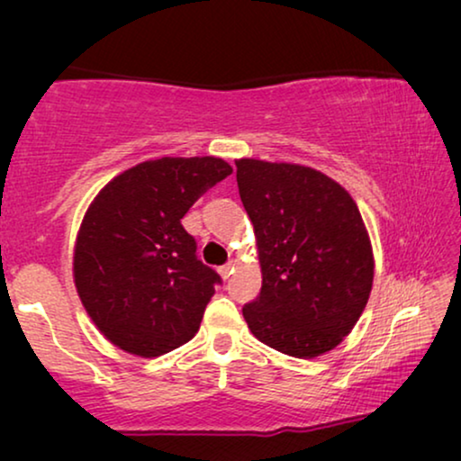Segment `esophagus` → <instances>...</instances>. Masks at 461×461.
<instances>
[{
  "label": "esophagus",
  "instance_id": "esophagus-1",
  "mask_svg": "<svg viewBox=\"0 0 461 461\" xmlns=\"http://www.w3.org/2000/svg\"><path fill=\"white\" fill-rule=\"evenodd\" d=\"M232 262H229V264H224V267H220L218 268V273H220V276H222V279H229V276L232 275Z\"/></svg>",
  "mask_w": 461,
  "mask_h": 461
}]
</instances>
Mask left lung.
<instances>
[{"instance_id":"left-lung-1","label":"left lung","mask_w":461,"mask_h":461,"mask_svg":"<svg viewBox=\"0 0 461 461\" xmlns=\"http://www.w3.org/2000/svg\"><path fill=\"white\" fill-rule=\"evenodd\" d=\"M235 166L262 270L260 295L243 306L249 331L283 355H325L357 325L374 285L361 212L319 169L262 159Z\"/></svg>"}]
</instances>
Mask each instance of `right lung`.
I'll return each mask as SVG.
<instances>
[{
    "label": "right lung",
    "instance_id": "add662e5",
    "mask_svg": "<svg viewBox=\"0 0 461 461\" xmlns=\"http://www.w3.org/2000/svg\"><path fill=\"white\" fill-rule=\"evenodd\" d=\"M232 167L220 157H161L125 169L87 207L73 281L98 331L153 358L194 338L220 283L180 220Z\"/></svg>",
    "mask_w": 461,
    "mask_h": 461
}]
</instances>
